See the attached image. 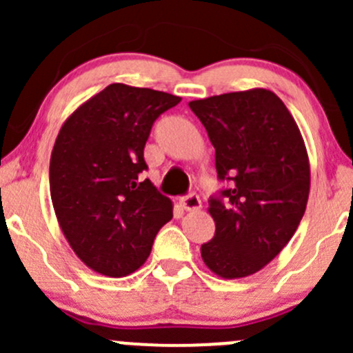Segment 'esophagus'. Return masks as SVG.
<instances>
[{"label": "esophagus", "instance_id": "34e87169", "mask_svg": "<svg viewBox=\"0 0 353 353\" xmlns=\"http://www.w3.org/2000/svg\"><path fill=\"white\" fill-rule=\"evenodd\" d=\"M179 205L186 212H196V210L201 208V199H199L196 193H190L188 196L179 199Z\"/></svg>", "mask_w": 353, "mask_h": 353}]
</instances>
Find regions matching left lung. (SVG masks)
Listing matches in <instances>:
<instances>
[{"label":"left lung","mask_w":353,"mask_h":353,"mask_svg":"<svg viewBox=\"0 0 353 353\" xmlns=\"http://www.w3.org/2000/svg\"><path fill=\"white\" fill-rule=\"evenodd\" d=\"M215 148L220 179L210 199L215 236L201 245L210 272L225 280L265 268L297 230L311 188L304 138L290 110L266 88L191 101Z\"/></svg>","instance_id":"8db88e82"}]
</instances>
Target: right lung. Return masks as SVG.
Wrapping results in <instances>:
<instances>
[{
    "label": "right lung",
    "instance_id": "right-lung-1",
    "mask_svg": "<svg viewBox=\"0 0 353 353\" xmlns=\"http://www.w3.org/2000/svg\"><path fill=\"white\" fill-rule=\"evenodd\" d=\"M179 102L165 92L110 83L59 130L49 163L56 219L74 254L101 275L137 272L172 219V201L140 174L152 124Z\"/></svg>",
    "mask_w": 353,
    "mask_h": 353
}]
</instances>
